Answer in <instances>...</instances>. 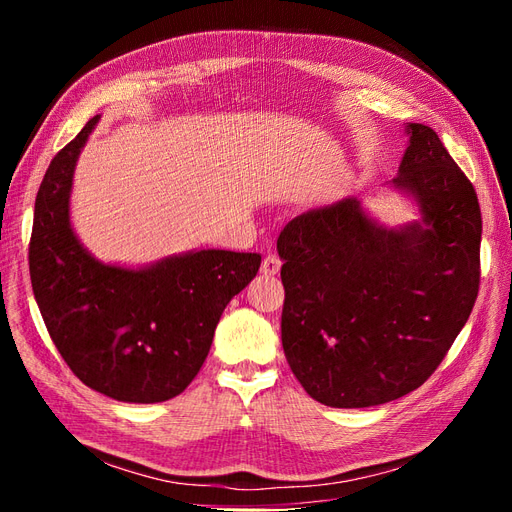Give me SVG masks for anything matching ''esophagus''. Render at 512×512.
Instances as JSON below:
<instances>
[{
    "label": "esophagus",
    "instance_id": "1",
    "mask_svg": "<svg viewBox=\"0 0 512 512\" xmlns=\"http://www.w3.org/2000/svg\"><path fill=\"white\" fill-rule=\"evenodd\" d=\"M280 269H282V260H280V256L269 254L265 260H262V267H260V271L265 273V275H277V273H280Z\"/></svg>",
    "mask_w": 512,
    "mask_h": 512
}]
</instances>
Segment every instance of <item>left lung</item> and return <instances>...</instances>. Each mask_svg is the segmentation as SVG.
Returning a JSON list of instances; mask_svg holds the SVG:
<instances>
[{
	"instance_id": "obj_1",
	"label": "left lung",
	"mask_w": 512,
	"mask_h": 512,
	"mask_svg": "<svg viewBox=\"0 0 512 512\" xmlns=\"http://www.w3.org/2000/svg\"><path fill=\"white\" fill-rule=\"evenodd\" d=\"M393 188L423 220L384 228L356 198L290 220L282 346L309 397L369 408L418 389L468 322L480 284V207L474 185L438 134L408 123Z\"/></svg>"
}]
</instances>
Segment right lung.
<instances>
[{
	"mask_svg": "<svg viewBox=\"0 0 512 512\" xmlns=\"http://www.w3.org/2000/svg\"><path fill=\"white\" fill-rule=\"evenodd\" d=\"M98 119L46 168L29 275L46 331L72 374L117 401L158 404L196 378L224 307L254 280L260 256L200 250L143 269L98 262L70 226L74 166Z\"/></svg>",
	"mask_w": 512,
	"mask_h": 512,
	"instance_id": "add662e5",
	"label": "right lung"
}]
</instances>
